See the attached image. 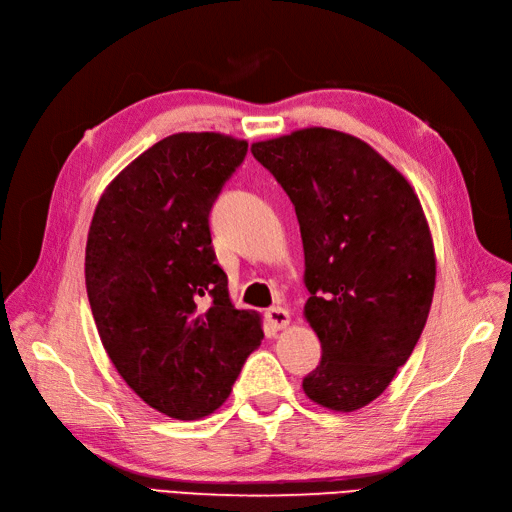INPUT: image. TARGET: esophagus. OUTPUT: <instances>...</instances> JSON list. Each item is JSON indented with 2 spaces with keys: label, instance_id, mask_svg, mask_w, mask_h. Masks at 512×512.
<instances>
[{
  "label": "esophagus",
  "instance_id": "34e87169",
  "mask_svg": "<svg viewBox=\"0 0 512 512\" xmlns=\"http://www.w3.org/2000/svg\"><path fill=\"white\" fill-rule=\"evenodd\" d=\"M267 320L271 322L273 329H286L290 324V314H288V309L277 305V307L267 309Z\"/></svg>",
  "mask_w": 512,
  "mask_h": 512
}]
</instances>
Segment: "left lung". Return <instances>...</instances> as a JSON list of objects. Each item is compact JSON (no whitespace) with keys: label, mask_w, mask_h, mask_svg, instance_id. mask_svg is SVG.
<instances>
[{"label":"left lung","mask_w":512,"mask_h":512,"mask_svg":"<svg viewBox=\"0 0 512 512\" xmlns=\"http://www.w3.org/2000/svg\"><path fill=\"white\" fill-rule=\"evenodd\" d=\"M290 196L303 239V316L322 361L305 395L333 412L378 399L421 337L436 252L410 181L352 134L301 128L252 143Z\"/></svg>","instance_id":"obj_1"}]
</instances>
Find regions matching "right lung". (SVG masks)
<instances>
[{
  "label": "right lung",
  "mask_w": 512,
  "mask_h": 512,
  "mask_svg": "<svg viewBox=\"0 0 512 512\" xmlns=\"http://www.w3.org/2000/svg\"><path fill=\"white\" fill-rule=\"evenodd\" d=\"M247 141L179 132L106 185L85 247V286L100 342L147 406L196 421L228 399L262 342V316L230 301L209 209Z\"/></svg>",
  "instance_id": "right-lung-1"
}]
</instances>
